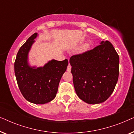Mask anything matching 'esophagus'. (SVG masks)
I'll return each instance as SVG.
<instances>
[{
  "instance_id": "esophagus-1",
  "label": "esophagus",
  "mask_w": 134,
  "mask_h": 134,
  "mask_svg": "<svg viewBox=\"0 0 134 134\" xmlns=\"http://www.w3.org/2000/svg\"><path fill=\"white\" fill-rule=\"evenodd\" d=\"M71 70V66L69 64L68 66V67H67V71H68V72H70Z\"/></svg>"
}]
</instances>
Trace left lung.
I'll use <instances>...</instances> for the list:
<instances>
[{
	"label": "left lung",
	"instance_id": "1",
	"mask_svg": "<svg viewBox=\"0 0 134 134\" xmlns=\"http://www.w3.org/2000/svg\"><path fill=\"white\" fill-rule=\"evenodd\" d=\"M75 91L86 103L105 101L114 90L119 76L120 58L112 44L102 41L92 50L69 59Z\"/></svg>",
	"mask_w": 134,
	"mask_h": 134
}]
</instances>
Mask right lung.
Returning <instances> with one entry per match:
<instances>
[{
    "label": "right lung",
    "mask_w": 134,
    "mask_h": 134,
    "mask_svg": "<svg viewBox=\"0 0 134 134\" xmlns=\"http://www.w3.org/2000/svg\"><path fill=\"white\" fill-rule=\"evenodd\" d=\"M38 34L35 33L21 47L14 62V73L24 98L35 104H44L55 98L62 76L68 61L51 60L43 66H31L29 54Z\"/></svg>",
    "instance_id": "add662e5"
}]
</instances>
